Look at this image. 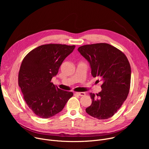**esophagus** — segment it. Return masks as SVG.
Returning <instances> with one entry per match:
<instances>
[{
	"mask_svg": "<svg viewBox=\"0 0 149 149\" xmlns=\"http://www.w3.org/2000/svg\"><path fill=\"white\" fill-rule=\"evenodd\" d=\"M76 94L80 97H82V96H84L86 95V93L84 92H76Z\"/></svg>",
	"mask_w": 149,
	"mask_h": 149,
	"instance_id": "34e87169",
	"label": "esophagus"
}]
</instances>
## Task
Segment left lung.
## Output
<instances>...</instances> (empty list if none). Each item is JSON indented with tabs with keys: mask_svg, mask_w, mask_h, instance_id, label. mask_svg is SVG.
I'll list each match as a JSON object with an SVG mask.
<instances>
[{
	"mask_svg": "<svg viewBox=\"0 0 149 149\" xmlns=\"http://www.w3.org/2000/svg\"><path fill=\"white\" fill-rule=\"evenodd\" d=\"M78 51L90 63L92 77L102 81L100 92L96 95L90 93L92 104L86 112L98 120L111 118L129 94L131 79L129 60L120 49L105 43L83 45Z\"/></svg>",
	"mask_w": 149,
	"mask_h": 149,
	"instance_id": "obj_1",
	"label": "left lung"
}]
</instances>
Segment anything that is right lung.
<instances>
[{
    "instance_id": "1",
    "label": "right lung",
    "mask_w": 149,
    "mask_h": 149,
    "mask_svg": "<svg viewBox=\"0 0 149 149\" xmlns=\"http://www.w3.org/2000/svg\"><path fill=\"white\" fill-rule=\"evenodd\" d=\"M75 46L47 44L38 46L23 58L18 84L25 102L37 116L48 118L61 112L72 92L61 90L51 81Z\"/></svg>"
}]
</instances>
